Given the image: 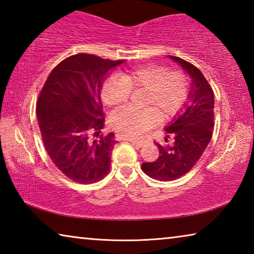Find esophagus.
Here are the masks:
<instances>
[{
	"label": "esophagus",
	"mask_w": 254,
	"mask_h": 254,
	"mask_svg": "<svg viewBox=\"0 0 254 254\" xmlns=\"http://www.w3.org/2000/svg\"><path fill=\"white\" fill-rule=\"evenodd\" d=\"M127 141H130L132 144L136 145V147H142L144 143L142 140H136V139H134V137H127Z\"/></svg>",
	"instance_id": "1"
}]
</instances>
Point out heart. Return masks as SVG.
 Returning <instances> with one entry per match:
<instances>
[{
  "mask_svg": "<svg viewBox=\"0 0 254 254\" xmlns=\"http://www.w3.org/2000/svg\"><path fill=\"white\" fill-rule=\"evenodd\" d=\"M188 78L182 71H168L166 67L148 65L133 68L121 75H112L102 85L101 97L107 106L127 101L131 91H145V110L121 107L111 115L115 128L137 134L159 119H168L182 109L188 96Z\"/></svg>",
  "mask_w": 254,
  "mask_h": 254,
  "instance_id": "1",
  "label": "heart"
}]
</instances>
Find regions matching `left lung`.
<instances>
[{"label":"left lung","instance_id":"obj_1","mask_svg":"<svg viewBox=\"0 0 254 254\" xmlns=\"http://www.w3.org/2000/svg\"><path fill=\"white\" fill-rule=\"evenodd\" d=\"M190 76L187 102L177 117L166 127V145L156 143L160 156L141 166L143 173L160 182L178 179L186 175L204 153L213 134L214 93L201 71L192 64L170 56Z\"/></svg>","mask_w":254,"mask_h":254}]
</instances>
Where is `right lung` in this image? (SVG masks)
<instances>
[{"mask_svg":"<svg viewBox=\"0 0 254 254\" xmlns=\"http://www.w3.org/2000/svg\"><path fill=\"white\" fill-rule=\"evenodd\" d=\"M124 60L77 54L63 60L47 78L37 102V118L49 157L78 184H94L110 173L114 133L104 127L101 101L105 75Z\"/></svg>","mask_w":254,"mask_h":254,"instance_id":"add662e5","label":"right lung"}]
</instances>
